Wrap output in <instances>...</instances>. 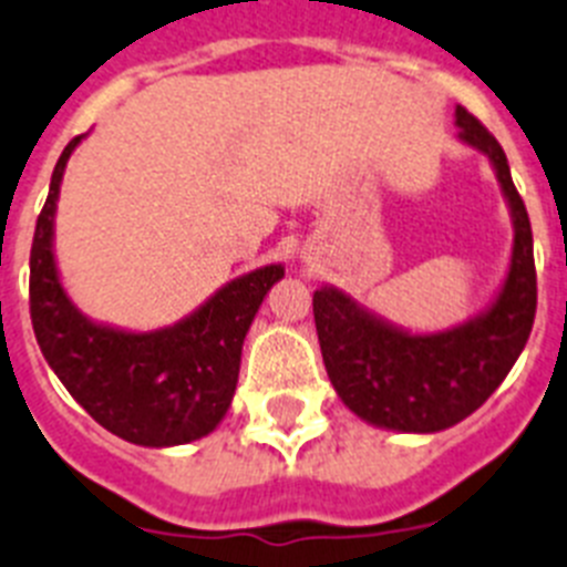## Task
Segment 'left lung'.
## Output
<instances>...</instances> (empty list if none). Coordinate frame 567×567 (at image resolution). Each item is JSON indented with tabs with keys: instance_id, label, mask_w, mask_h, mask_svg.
Returning a JSON list of instances; mask_svg holds the SVG:
<instances>
[{
	"instance_id": "obj_1",
	"label": "left lung",
	"mask_w": 567,
	"mask_h": 567,
	"mask_svg": "<svg viewBox=\"0 0 567 567\" xmlns=\"http://www.w3.org/2000/svg\"><path fill=\"white\" fill-rule=\"evenodd\" d=\"M456 140L485 154L514 224L511 264L482 312L447 330L413 332L338 287L312 295L327 375L361 419L395 433H439L478 410L525 350L536 316L534 235L511 166L485 125L456 105Z\"/></svg>"
}]
</instances>
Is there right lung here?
Masks as SVG:
<instances>
[{"instance_id": "right-lung-1", "label": "right lung", "mask_w": 567, "mask_h": 567, "mask_svg": "<svg viewBox=\"0 0 567 567\" xmlns=\"http://www.w3.org/2000/svg\"><path fill=\"white\" fill-rule=\"evenodd\" d=\"M60 154L31 246V321L56 379L109 433L140 447L209 435L235 399L246 332L284 264L237 275L172 327L137 332L94 321L71 301L53 251V217L68 157Z\"/></svg>"}]
</instances>
